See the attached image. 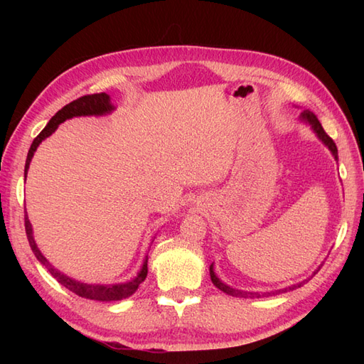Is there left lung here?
<instances>
[{
  "instance_id": "left-lung-1",
  "label": "left lung",
  "mask_w": 364,
  "mask_h": 364,
  "mask_svg": "<svg viewBox=\"0 0 364 364\" xmlns=\"http://www.w3.org/2000/svg\"><path fill=\"white\" fill-rule=\"evenodd\" d=\"M301 120L310 123L313 131L316 133V136H318V137L321 139V141L328 146V150L331 151V154H333L335 159H338L336 144L333 142V139H331V137L326 133V131H323V128H322V125L319 123L318 117H316V115H314L313 112H310V111H304V112H301ZM319 269H321V267H319ZM319 269H318V270H319ZM318 270H316V272H318ZM316 272H314V274H316ZM314 274H313V275H314ZM210 275H211V282L214 283L215 288H219L220 291H223L225 294H228V296H233V297H269V296H275V294H280V292H286V291H292V289H296V288H300V286L304 284L305 282L310 280V278H308V280L301 282V283H297V284L288 286V288H283V289H278V291H272V292H261V294H259V292H245V291H239V289L230 288L228 284L222 283V280H219L218 275H215V272H214L213 264L210 266Z\"/></svg>"
}]
</instances>
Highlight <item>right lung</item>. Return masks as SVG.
Listing matches in <instances>:
<instances>
[{
  "label": "right lung",
  "mask_w": 364,
  "mask_h": 364,
  "mask_svg": "<svg viewBox=\"0 0 364 364\" xmlns=\"http://www.w3.org/2000/svg\"><path fill=\"white\" fill-rule=\"evenodd\" d=\"M111 111H114V106L111 105L109 95L105 94V92H102V94H94V95H84V97H80L78 100H73L72 103L65 105L63 109L58 111L56 114L53 115L51 120L46 123V127L41 131V134H38L33 141V144H31V149L28 151V158H26V164H25V180H26V175H28L29 162H31V159H33L37 146L41 145L43 139L51 136L54 131L58 129L60 123L68 120V119H73V117H81V115H105V114H109ZM25 228H26V236H28V241H29V245H31V250L34 252L36 258L41 261V264H43L45 269L48 270V272L54 278H56V280L60 284L65 286L68 291L75 292L76 296L84 297V299H90V300H98V301L122 300V299H127L129 296H133V294L137 291L139 284H141L146 278V272H149V267H146L149 257H145L144 264H142L141 270H139V274L133 278V280H129L127 283L87 284V283L76 282V280H73V278L67 277L65 274L60 272V270H58L54 266H51L50 261L43 257L41 250H38V247L34 241L33 227H31L28 214H25Z\"/></svg>",
  "instance_id": "right-lung-1"
}]
</instances>
